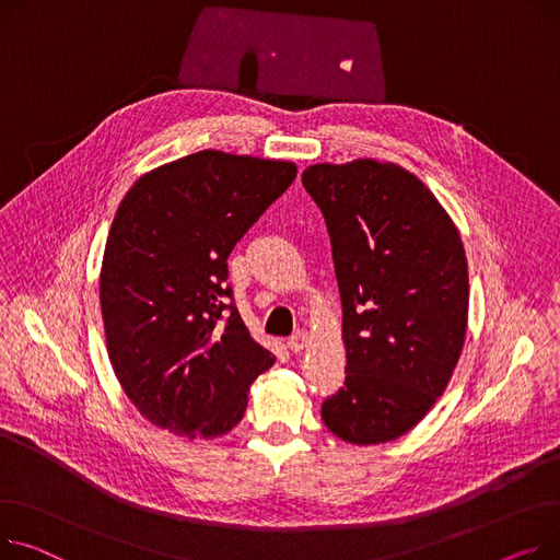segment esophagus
Returning a JSON list of instances; mask_svg holds the SVG:
<instances>
[{"instance_id": "esophagus-1", "label": "esophagus", "mask_w": 560, "mask_h": 560, "mask_svg": "<svg viewBox=\"0 0 560 560\" xmlns=\"http://www.w3.org/2000/svg\"><path fill=\"white\" fill-rule=\"evenodd\" d=\"M308 347V335L304 332V330H296L292 338L288 340V349L292 351V353H302L304 349Z\"/></svg>"}]
</instances>
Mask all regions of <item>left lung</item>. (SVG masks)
<instances>
[{
  "label": "left lung",
  "mask_w": 560,
  "mask_h": 560,
  "mask_svg": "<svg viewBox=\"0 0 560 560\" xmlns=\"http://www.w3.org/2000/svg\"><path fill=\"white\" fill-rule=\"evenodd\" d=\"M302 182L324 213L342 300L347 378L324 425L355 445L423 421L448 387L468 326V264L453 218L392 162L313 164Z\"/></svg>",
  "instance_id": "1"
}]
</instances>
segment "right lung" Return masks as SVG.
<instances>
[{
	"label": "right lung",
	"mask_w": 560,
	"mask_h": 560,
	"mask_svg": "<svg viewBox=\"0 0 560 560\" xmlns=\"http://www.w3.org/2000/svg\"><path fill=\"white\" fill-rule=\"evenodd\" d=\"M294 177L292 162L209 148L143 173L124 196L103 252L101 315L115 376L153 425L228 434L275 364L228 304L225 279L236 243Z\"/></svg>",
	"instance_id": "1"
}]
</instances>
